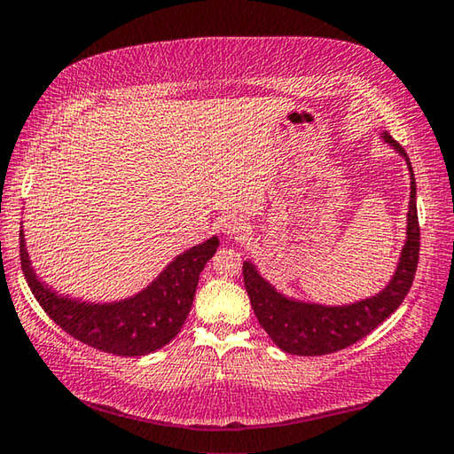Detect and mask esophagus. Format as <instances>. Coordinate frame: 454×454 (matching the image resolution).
Returning <instances> with one entry per match:
<instances>
[{"label": "esophagus", "mask_w": 454, "mask_h": 454, "mask_svg": "<svg viewBox=\"0 0 454 454\" xmlns=\"http://www.w3.org/2000/svg\"><path fill=\"white\" fill-rule=\"evenodd\" d=\"M248 230H250L248 222L240 216H236V214H230V216H226L224 222H222V232L230 238H242L248 234Z\"/></svg>", "instance_id": "34e87169"}]
</instances>
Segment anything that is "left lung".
Here are the masks:
<instances>
[{
    "label": "left lung",
    "mask_w": 454,
    "mask_h": 454,
    "mask_svg": "<svg viewBox=\"0 0 454 454\" xmlns=\"http://www.w3.org/2000/svg\"><path fill=\"white\" fill-rule=\"evenodd\" d=\"M381 137L387 145H391L407 160L411 172L405 246L401 250L397 270H395L389 284L381 292L365 300L345 303V306H324V303L301 301L278 292L266 278H262L250 260L244 262V286L250 295L255 317H258L260 325L266 329L270 340L279 349L292 353V356H327V353L345 349L356 341L364 340L401 306L409 294L411 284H413L419 248H421V242H419L421 232H419L417 218L415 175L405 148L395 141L387 130L381 133Z\"/></svg>",
    "instance_id": "left-lung-1"
}]
</instances>
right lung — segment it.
Listing matches in <instances>:
<instances>
[{"instance_id": "add662e5", "label": "right lung", "mask_w": 454, "mask_h": 454, "mask_svg": "<svg viewBox=\"0 0 454 454\" xmlns=\"http://www.w3.org/2000/svg\"><path fill=\"white\" fill-rule=\"evenodd\" d=\"M218 244V238L212 236L176 255L145 290L130 298L95 303L59 295L41 282L31 266L23 226L20 230L21 270L39 306L71 337L122 357L146 356L175 340L191 313L200 271Z\"/></svg>"}]
</instances>
